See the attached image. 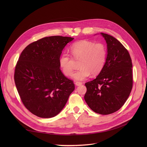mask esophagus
Here are the masks:
<instances>
[{
	"label": "esophagus",
	"instance_id": "obj_1",
	"mask_svg": "<svg viewBox=\"0 0 147 147\" xmlns=\"http://www.w3.org/2000/svg\"><path fill=\"white\" fill-rule=\"evenodd\" d=\"M83 83H82V82H76V83H75V84L77 86H80V85H82Z\"/></svg>",
	"mask_w": 147,
	"mask_h": 147
}]
</instances>
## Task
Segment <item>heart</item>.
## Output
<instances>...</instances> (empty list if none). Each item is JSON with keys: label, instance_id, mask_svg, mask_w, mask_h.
<instances>
[{"label": "heart", "instance_id": "heart-1", "mask_svg": "<svg viewBox=\"0 0 147 147\" xmlns=\"http://www.w3.org/2000/svg\"><path fill=\"white\" fill-rule=\"evenodd\" d=\"M71 51L75 59H80L79 67L80 68L73 75L74 80L82 81L86 79L91 73L96 75L101 71L107 58V49L103 43L81 40L71 46ZM59 65L66 76L72 74L74 62L68 53L64 52L61 54Z\"/></svg>", "mask_w": 147, "mask_h": 147}]
</instances>
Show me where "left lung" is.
Wrapping results in <instances>:
<instances>
[{"instance_id":"8db88e82","label":"left lung","mask_w":147,"mask_h":147,"mask_svg":"<svg viewBox=\"0 0 147 147\" xmlns=\"http://www.w3.org/2000/svg\"><path fill=\"white\" fill-rule=\"evenodd\" d=\"M107 43L105 65L95 79L85 83L84 100L94 112L107 115L124 105L132 88V63L128 51L117 39L101 33Z\"/></svg>"}]
</instances>
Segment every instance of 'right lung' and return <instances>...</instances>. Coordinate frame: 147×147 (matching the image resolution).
Returning <instances> with one entry per match:
<instances>
[{
    "label": "right lung",
    "instance_id": "1",
    "mask_svg": "<svg viewBox=\"0 0 147 147\" xmlns=\"http://www.w3.org/2000/svg\"><path fill=\"white\" fill-rule=\"evenodd\" d=\"M74 38L46 37L28 45L15 67L14 80L22 103L42 118L55 117L64 109L75 86L63 74L59 59Z\"/></svg>",
    "mask_w": 147,
    "mask_h": 147
}]
</instances>
